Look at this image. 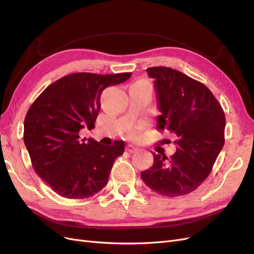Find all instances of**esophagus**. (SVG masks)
<instances>
[{"label":"esophagus","instance_id":"obj_1","mask_svg":"<svg viewBox=\"0 0 254 254\" xmlns=\"http://www.w3.org/2000/svg\"><path fill=\"white\" fill-rule=\"evenodd\" d=\"M136 149H137V148L135 147V146H133L132 144H128V145L126 146V150H127L128 152H134Z\"/></svg>","mask_w":254,"mask_h":254}]
</instances>
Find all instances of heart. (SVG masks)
Wrapping results in <instances>:
<instances>
[{
	"label": "heart",
	"mask_w": 254,
	"mask_h": 254,
	"mask_svg": "<svg viewBox=\"0 0 254 254\" xmlns=\"http://www.w3.org/2000/svg\"><path fill=\"white\" fill-rule=\"evenodd\" d=\"M136 83H137V84H144V86H149V84H148L147 82H146V81H144V80H140V81H137Z\"/></svg>",
	"instance_id": "obj_1"
}]
</instances>
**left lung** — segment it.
Returning <instances> with one entry per match:
<instances>
[{"mask_svg":"<svg viewBox=\"0 0 254 254\" xmlns=\"http://www.w3.org/2000/svg\"><path fill=\"white\" fill-rule=\"evenodd\" d=\"M146 72L155 79L161 111L157 129L175 133L177 150L170 158L153 152V165L141 178L159 195L189 194L210 175L225 144V112L212 92L188 75L166 66Z\"/></svg>","mask_w":254,"mask_h":254,"instance_id":"left-lung-1","label":"left lung"}]
</instances>
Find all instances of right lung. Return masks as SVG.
<instances>
[{
	"label": "right lung",
	"mask_w": 254,
	"mask_h": 254,
	"mask_svg": "<svg viewBox=\"0 0 254 254\" xmlns=\"http://www.w3.org/2000/svg\"><path fill=\"white\" fill-rule=\"evenodd\" d=\"M131 73H74L56 80L30 106L24 121V143L40 178L64 198L83 199L102 190L125 143L102 145L79 140L80 129H93L104 89Z\"/></svg>",
	"instance_id": "add662e5"
}]
</instances>
